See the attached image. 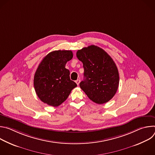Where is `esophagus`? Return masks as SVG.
I'll use <instances>...</instances> for the list:
<instances>
[{"instance_id":"34e87169","label":"esophagus","mask_w":155,"mask_h":155,"mask_svg":"<svg viewBox=\"0 0 155 155\" xmlns=\"http://www.w3.org/2000/svg\"><path fill=\"white\" fill-rule=\"evenodd\" d=\"M80 79H77L76 81H75V83H77V85H78L80 84Z\"/></svg>"}]
</instances>
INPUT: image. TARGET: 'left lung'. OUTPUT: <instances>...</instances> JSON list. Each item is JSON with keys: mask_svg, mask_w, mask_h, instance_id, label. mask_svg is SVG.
I'll return each mask as SVG.
<instances>
[{"mask_svg": "<svg viewBox=\"0 0 155 155\" xmlns=\"http://www.w3.org/2000/svg\"><path fill=\"white\" fill-rule=\"evenodd\" d=\"M77 57L84 68L85 78L80 83L81 89L96 104H102L112 99L120 81L112 58L103 49L93 45L78 50Z\"/></svg>", "mask_w": 155, "mask_h": 155, "instance_id": "left-lung-1", "label": "left lung"}]
</instances>
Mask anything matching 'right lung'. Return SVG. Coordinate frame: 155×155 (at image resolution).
I'll return each instance as SVG.
<instances>
[{"instance_id": "right-lung-1", "label": "right lung", "mask_w": 155, "mask_h": 155, "mask_svg": "<svg viewBox=\"0 0 155 155\" xmlns=\"http://www.w3.org/2000/svg\"><path fill=\"white\" fill-rule=\"evenodd\" d=\"M73 58L71 50L50 52L44 58L35 73L34 85L38 98L44 103L58 107L68 99L77 84L65 68Z\"/></svg>"}]
</instances>
